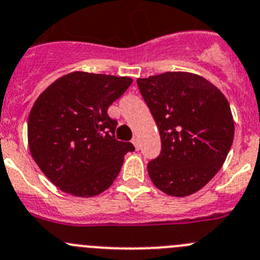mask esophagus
Masks as SVG:
<instances>
[{
	"label": "esophagus",
	"instance_id": "1",
	"mask_svg": "<svg viewBox=\"0 0 260 260\" xmlns=\"http://www.w3.org/2000/svg\"><path fill=\"white\" fill-rule=\"evenodd\" d=\"M132 142H133V144H134V146H135V148H137L138 151H139V149H140V143H139V138H138V137H134V138H133V140H132Z\"/></svg>",
	"mask_w": 260,
	"mask_h": 260
}]
</instances>
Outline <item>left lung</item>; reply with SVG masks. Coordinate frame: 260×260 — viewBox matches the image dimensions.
Masks as SVG:
<instances>
[{"label":"left lung","instance_id":"1","mask_svg":"<svg viewBox=\"0 0 260 260\" xmlns=\"http://www.w3.org/2000/svg\"><path fill=\"white\" fill-rule=\"evenodd\" d=\"M137 82L161 137V153L147 166L149 178L169 196L196 193L220 170L232 146L235 123L227 98L189 72Z\"/></svg>","mask_w":260,"mask_h":260}]
</instances>
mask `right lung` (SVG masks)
Here are the masks:
<instances>
[{"label":"right lung","instance_id":"right-lung-1","mask_svg":"<svg viewBox=\"0 0 260 260\" xmlns=\"http://www.w3.org/2000/svg\"><path fill=\"white\" fill-rule=\"evenodd\" d=\"M133 83L130 77L72 72L52 82L33 104L28 144L35 162L56 187L77 197L101 194L134 151L114 138L109 106Z\"/></svg>","mask_w":260,"mask_h":260}]
</instances>
